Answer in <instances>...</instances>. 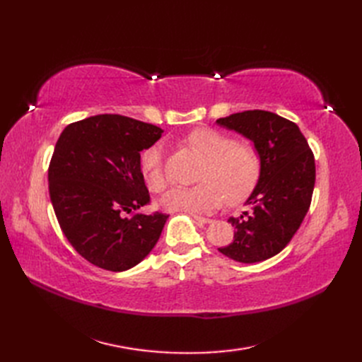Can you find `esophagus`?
<instances>
[{"instance_id": "1", "label": "esophagus", "mask_w": 362, "mask_h": 362, "mask_svg": "<svg viewBox=\"0 0 362 362\" xmlns=\"http://www.w3.org/2000/svg\"><path fill=\"white\" fill-rule=\"evenodd\" d=\"M194 221H198L199 223H210L211 218H206V217H202V216H193Z\"/></svg>"}]
</instances>
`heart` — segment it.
I'll list each match as a JSON object with an SVG mask.
<instances>
[{
  "instance_id": "obj_1",
  "label": "heart",
  "mask_w": 362,
  "mask_h": 362,
  "mask_svg": "<svg viewBox=\"0 0 362 362\" xmlns=\"http://www.w3.org/2000/svg\"><path fill=\"white\" fill-rule=\"evenodd\" d=\"M184 146L204 158L198 172L199 184L177 187L163 198V206L175 213H211L222 205L238 204L254 192L261 177V156L258 148L246 140L214 128H199L182 139ZM140 169L152 192L166 189L164 149L149 146L140 160Z\"/></svg>"
}]
</instances>
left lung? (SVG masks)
<instances>
[{
  "mask_svg": "<svg viewBox=\"0 0 362 362\" xmlns=\"http://www.w3.org/2000/svg\"><path fill=\"white\" fill-rule=\"evenodd\" d=\"M254 141L261 156V177L246 205L250 211L229 217L234 242L218 247L238 262H259L286 247L310 210L314 182V154L291 120L266 110H247L217 119Z\"/></svg>",
  "mask_w": 362,
  "mask_h": 362,
  "instance_id": "1",
  "label": "left lung"
}]
</instances>
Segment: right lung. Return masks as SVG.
<instances>
[{"label":"right lung","mask_w":362,"mask_h":362,"mask_svg":"<svg viewBox=\"0 0 362 362\" xmlns=\"http://www.w3.org/2000/svg\"><path fill=\"white\" fill-rule=\"evenodd\" d=\"M161 133L122 115H98L60 134L48 168L49 198L64 237L90 264L124 272L157 245L169 216L137 210L151 202L140 152Z\"/></svg>","instance_id":"obj_1"}]
</instances>
